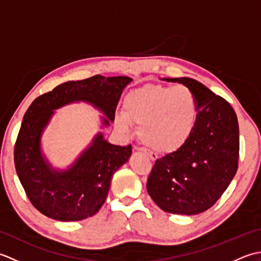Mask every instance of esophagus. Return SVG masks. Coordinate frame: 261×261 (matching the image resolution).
I'll list each match as a JSON object with an SVG mask.
<instances>
[{
	"instance_id": "obj_1",
	"label": "esophagus",
	"mask_w": 261,
	"mask_h": 261,
	"mask_svg": "<svg viewBox=\"0 0 261 261\" xmlns=\"http://www.w3.org/2000/svg\"><path fill=\"white\" fill-rule=\"evenodd\" d=\"M135 149H138V150H142V151H145V152L148 154V157L150 158V159L152 160V162H153V160H156V159L158 158L156 153H153V152H151V151H149V150H147V149L139 148V147H135Z\"/></svg>"
}]
</instances>
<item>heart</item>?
I'll return each instance as SVG.
<instances>
[{"mask_svg":"<svg viewBox=\"0 0 261 261\" xmlns=\"http://www.w3.org/2000/svg\"><path fill=\"white\" fill-rule=\"evenodd\" d=\"M124 113L115 114V125L130 131L139 124L138 136L158 152H174L190 139L197 119V103L186 85H147L127 94Z\"/></svg>","mask_w":261,"mask_h":261,"instance_id":"obj_1","label":"heart"}]
</instances>
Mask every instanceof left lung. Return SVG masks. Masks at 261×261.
<instances>
[{"label":"left lung","instance_id":"left-lung-1","mask_svg":"<svg viewBox=\"0 0 261 261\" xmlns=\"http://www.w3.org/2000/svg\"><path fill=\"white\" fill-rule=\"evenodd\" d=\"M164 81L191 88L196 97L197 119L185 145L156 160L147 191L165 212L198 214L213 206L238 170L237 114L229 102L202 83L188 77Z\"/></svg>","mask_w":261,"mask_h":261}]
</instances>
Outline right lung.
Masks as SVG:
<instances>
[{
  "label": "right lung",
  "instance_id": "right-lung-1",
  "mask_svg": "<svg viewBox=\"0 0 261 261\" xmlns=\"http://www.w3.org/2000/svg\"><path fill=\"white\" fill-rule=\"evenodd\" d=\"M132 79L104 77L66 82L31 103L22 120L14 146V165L33 206L57 221H81L98 212L109 194L112 176L131 156L132 147L115 146L97 134L87 149L66 170H57L42 156V131L54 110L74 102L92 104L104 115L103 125L114 121L122 91Z\"/></svg>",
  "mask_w": 261,
  "mask_h": 261
}]
</instances>
